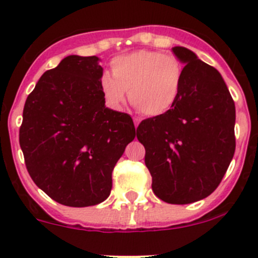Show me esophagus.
Instances as JSON below:
<instances>
[{"label":"esophagus","mask_w":258,"mask_h":258,"mask_svg":"<svg viewBox=\"0 0 258 258\" xmlns=\"http://www.w3.org/2000/svg\"><path fill=\"white\" fill-rule=\"evenodd\" d=\"M134 122H135V127H139V123H140V118H136V117H135L134 118Z\"/></svg>","instance_id":"esophagus-1"}]
</instances>
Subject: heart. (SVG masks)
I'll use <instances>...</instances> for the list:
<instances>
[{"label":"heart","instance_id":"obj_1","mask_svg":"<svg viewBox=\"0 0 258 258\" xmlns=\"http://www.w3.org/2000/svg\"><path fill=\"white\" fill-rule=\"evenodd\" d=\"M111 74H103L100 88L111 110H119L130 101L147 116L170 112L181 95L183 66L171 54L139 49L111 61Z\"/></svg>","mask_w":258,"mask_h":258}]
</instances>
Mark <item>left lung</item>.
<instances>
[{
	"instance_id": "left-lung-1",
	"label": "left lung",
	"mask_w": 258,
	"mask_h": 258,
	"mask_svg": "<svg viewBox=\"0 0 258 258\" xmlns=\"http://www.w3.org/2000/svg\"><path fill=\"white\" fill-rule=\"evenodd\" d=\"M172 52L184 64L181 95L170 112L144 119L137 139L156 196L186 205L210 196L222 181L235 153L236 110L215 67L186 47Z\"/></svg>"
}]
</instances>
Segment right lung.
<instances>
[{
    "instance_id": "add662e5",
    "label": "right lung",
    "mask_w": 258,
    "mask_h": 258,
    "mask_svg": "<svg viewBox=\"0 0 258 258\" xmlns=\"http://www.w3.org/2000/svg\"><path fill=\"white\" fill-rule=\"evenodd\" d=\"M97 56H67L28 95L20 128L26 167L58 204L87 207L110 196L112 171L136 137L130 114L106 107Z\"/></svg>"
}]
</instances>
